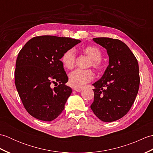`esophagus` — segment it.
<instances>
[{
    "instance_id": "esophagus-1",
    "label": "esophagus",
    "mask_w": 153,
    "mask_h": 153,
    "mask_svg": "<svg viewBox=\"0 0 153 153\" xmlns=\"http://www.w3.org/2000/svg\"><path fill=\"white\" fill-rule=\"evenodd\" d=\"M74 90L77 92H80V91H82L83 89L82 88H76H76H74Z\"/></svg>"
}]
</instances>
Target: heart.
<instances>
[{
  "instance_id": "heart-1",
  "label": "heart",
  "mask_w": 153,
  "mask_h": 153,
  "mask_svg": "<svg viewBox=\"0 0 153 153\" xmlns=\"http://www.w3.org/2000/svg\"><path fill=\"white\" fill-rule=\"evenodd\" d=\"M83 52L91 58V65L97 70L102 68L101 62L102 52L95 46H88L83 48ZM76 53L73 49L67 50L62 56V62L68 69H71L76 64ZM94 74L91 70L77 69L69 74V83L71 86L80 88L93 79Z\"/></svg>"
}]
</instances>
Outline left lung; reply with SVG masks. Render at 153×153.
<instances>
[{"label": "left lung", "instance_id": "8db88e82", "mask_svg": "<svg viewBox=\"0 0 153 153\" xmlns=\"http://www.w3.org/2000/svg\"><path fill=\"white\" fill-rule=\"evenodd\" d=\"M93 40L106 48L109 64L101 78L93 84L94 101L91 108L101 121L111 122L124 116L135 101L140 82L138 62L120 40L108 37Z\"/></svg>", "mask_w": 153, "mask_h": 153}]
</instances>
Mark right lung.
<instances>
[{
  "label": "right lung",
  "mask_w": 153,
  "mask_h": 153,
  "mask_svg": "<svg viewBox=\"0 0 153 153\" xmlns=\"http://www.w3.org/2000/svg\"><path fill=\"white\" fill-rule=\"evenodd\" d=\"M80 42L70 37L43 35L31 39L19 51L15 85L31 116L51 122L62 112L72 89L65 85L68 77L60 59L65 52ZM57 82L59 85L53 88L51 83Z\"/></svg>",
  "instance_id": "add662e5"
}]
</instances>
